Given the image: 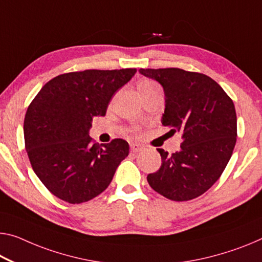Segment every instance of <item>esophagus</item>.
<instances>
[{
  "instance_id": "obj_1",
  "label": "esophagus",
  "mask_w": 262,
  "mask_h": 262,
  "mask_svg": "<svg viewBox=\"0 0 262 262\" xmlns=\"http://www.w3.org/2000/svg\"><path fill=\"white\" fill-rule=\"evenodd\" d=\"M130 148H131L132 152H140V151H143L144 146H143V145H140V144L132 143V144L130 145Z\"/></svg>"
}]
</instances>
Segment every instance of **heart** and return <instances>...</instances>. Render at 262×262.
Instances as JSON below:
<instances>
[{
    "label": "heart",
    "instance_id": "heart-1",
    "mask_svg": "<svg viewBox=\"0 0 262 262\" xmlns=\"http://www.w3.org/2000/svg\"><path fill=\"white\" fill-rule=\"evenodd\" d=\"M155 83H152V82H150V80H142V82L139 83V85H138V88H144V86H150V85H154Z\"/></svg>",
    "mask_w": 262,
    "mask_h": 262
}]
</instances>
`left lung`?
Returning a JSON list of instances; mask_svg holds the SVG:
<instances>
[{"label":"left lung","mask_w":262,"mask_h":262,"mask_svg":"<svg viewBox=\"0 0 262 262\" xmlns=\"http://www.w3.org/2000/svg\"><path fill=\"white\" fill-rule=\"evenodd\" d=\"M164 89V126L182 132L180 150L168 155L158 148L162 166L147 176L159 194L186 201L203 194L220 178L236 142L233 100L215 80L178 68L139 69Z\"/></svg>","instance_id":"obj_1"}]
</instances>
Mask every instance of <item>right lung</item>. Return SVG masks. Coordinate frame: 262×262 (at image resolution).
<instances>
[{
    "instance_id": "obj_1",
    "label": "right lung",
    "mask_w": 262,
    "mask_h": 262,
    "mask_svg": "<svg viewBox=\"0 0 262 262\" xmlns=\"http://www.w3.org/2000/svg\"><path fill=\"white\" fill-rule=\"evenodd\" d=\"M136 69L85 70L49 80L28 107L24 142L33 170L52 194L80 204L110 185L128 144L114 139L92 143V118L105 116L108 104Z\"/></svg>"
}]
</instances>
